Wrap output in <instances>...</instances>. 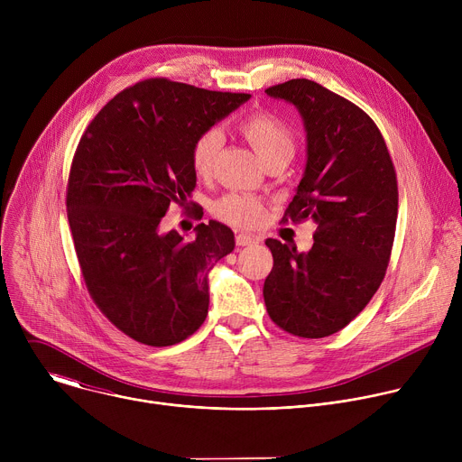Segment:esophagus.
Returning <instances> with one entry per match:
<instances>
[{"label":"esophagus","mask_w":462,"mask_h":462,"mask_svg":"<svg viewBox=\"0 0 462 462\" xmlns=\"http://www.w3.org/2000/svg\"><path fill=\"white\" fill-rule=\"evenodd\" d=\"M259 239L255 236H250V234H237L236 236V245L237 246H250V245H255Z\"/></svg>","instance_id":"1"}]
</instances>
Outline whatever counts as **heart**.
Segmentation results:
<instances>
[{"label":"heart","instance_id":"1","mask_svg":"<svg viewBox=\"0 0 462 462\" xmlns=\"http://www.w3.org/2000/svg\"><path fill=\"white\" fill-rule=\"evenodd\" d=\"M239 131L255 153L269 164L276 159H291L294 153V135L291 127L273 113L257 111L248 115L241 124ZM223 146V134L217 127L205 129L191 144V168L197 177H210L216 170V162ZM217 219L248 228L261 223L265 217L267 207L261 199L248 193H228L217 199L212 207Z\"/></svg>","mask_w":462,"mask_h":462}]
</instances>
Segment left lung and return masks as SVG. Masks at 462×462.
I'll return each instance as SVG.
<instances>
[{
	"label": "left lung",
	"instance_id": "obj_1",
	"mask_svg": "<svg viewBox=\"0 0 462 462\" xmlns=\"http://www.w3.org/2000/svg\"><path fill=\"white\" fill-rule=\"evenodd\" d=\"M294 104L307 131V164L283 221L318 226L307 254L267 239L274 265L263 285L283 331L323 338L353 321L378 291L399 212L397 173L373 118L327 88L294 79L265 89Z\"/></svg>",
	"mask_w": 462,
	"mask_h": 462
}]
</instances>
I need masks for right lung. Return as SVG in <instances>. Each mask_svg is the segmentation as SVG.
Segmentation results:
<instances>
[{
  "label": "right lung",
  "mask_w": 462,
  "mask_h": 462,
  "mask_svg": "<svg viewBox=\"0 0 462 462\" xmlns=\"http://www.w3.org/2000/svg\"><path fill=\"white\" fill-rule=\"evenodd\" d=\"M248 98L148 79L113 97L84 131L65 195L73 243L89 296L135 342L173 346L207 319L208 273L234 250V232L210 221L186 241L159 225L170 205H188L197 135Z\"/></svg>",
  "instance_id": "right-lung-1"
}]
</instances>
